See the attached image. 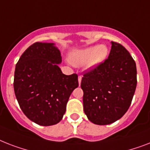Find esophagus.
<instances>
[{"label":"esophagus","instance_id":"34e87169","mask_svg":"<svg viewBox=\"0 0 150 150\" xmlns=\"http://www.w3.org/2000/svg\"><path fill=\"white\" fill-rule=\"evenodd\" d=\"M78 79H79V85H80L81 84V82H82V75H79Z\"/></svg>","mask_w":150,"mask_h":150}]
</instances>
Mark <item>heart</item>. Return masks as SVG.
<instances>
[{
    "label": "heart",
    "instance_id": "1",
    "mask_svg": "<svg viewBox=\"0 0 150 150\" xmlns=\"http://www.w3.org/2000/svg\"><path fill=\"white\" fill-rule=\"evenodd\" d=\"M107 54L108 50L107 47L100 45L74 51L71 54L70 59L71 63L75 65L79 66L86 63V68L92 69L102 63L106 59Z\"/></svg>",
    "mask_w": 150,
    "mask_h": 150
}]
</instances>
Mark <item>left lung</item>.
Listing matches in <instances>:
<instances>
[{"label": "left lung", "mask_w": 150, "mask_h": 150, "mask_svg": "<svg viewBox=\"0 0 150 150\" xmlns=\"http://www.w3.org/2000/svg\"><path fill=\"white\" fill-rule=\"evenodd\" d=\"M108 58L83 75V108L89 121L109 125L130 107L137 85L136 64L123 46L111 42Z\"/></svg>", "instance_id": "left-lung-1"}]
</instances>
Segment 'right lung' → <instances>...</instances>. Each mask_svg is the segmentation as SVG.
<instances>
[{
    "instance_id": "right-lung-1",
    "label": "right lung",
    "mask_w": 150,
    "mask_h": 150,
    "mask_svg": "<svg viewBox=\"0 0 150 150\" xmlns=\"http://www.w3.org/2000/svg\"><path fill=\"white\" fill-rule=\"evenodd\" d=\"M60 50L54 43H36L27 48L16 64L14 90L25 115L40 125L61 121L73 90L77 74L64 75Z\"/></svg>"
}]
</instances>
